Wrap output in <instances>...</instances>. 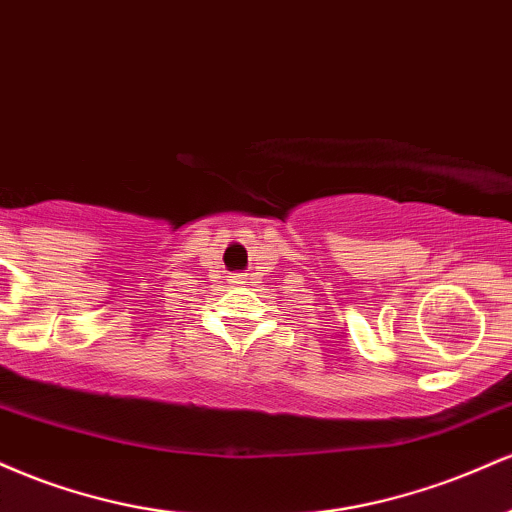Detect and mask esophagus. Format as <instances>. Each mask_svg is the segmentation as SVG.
<instances>
[{
	"instance_id": "34e87169",
	"label": "esophagus",
	"mask_w": 512,
	"mask_h": 512,
	"mask_svg": "<svg viewBox=\"0 0 512 512\" xmlns=\"http://www.w3.org/2000/svg\"><path fill=\"white\" fill-rule=\"evenodd\" d=\"M233 279H236V284H240V281H238V279H240V276H233Z\"/></svg>"
}]
</instances>
